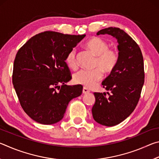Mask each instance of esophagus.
I'll use <instances>...</instances> for the list:
<instances>
[{
    "instance_id": "1",
    "label": "esophagus",
    "mask_w": 159,
    "mask_h": 159,
    "mask_svg": "<svg viewBox=\"0 0 159 159\" xmlns=\"http://www.w3.org/2000/svg\"><path fill=\"white\" fill-rule=\"evenodd\" d=\"M90 93V90L88 89V88H83V94H88V93Z\"/></svg>"
}]
</instances>
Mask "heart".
Masks as SVG:
<instances>
[{"instance_id": "1", "label": "heart", "mask_w": 159, "mask_h": 159, "mask_svg": "<svg viewBox=\"0 0 159 159\" xmlns=\"http://www.w3.org/2000/svg\"><path fill=\"white\" fill-rule=\"evenodd\" d=\"M85 47L96 57L95 67L97 69L88 71L80 70L74 74L73 80L75 83L86 88H92L103 77V73L109 74L116 66L118 57L114 50L109 49L108 43L101 38L94 37L85 43ZM76 50L72 49L67 54L66 62L72 69L77 68Z\"/></svg>"}]
</instances>
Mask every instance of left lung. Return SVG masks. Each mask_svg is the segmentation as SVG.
Here are the masks:
<instances>
[{
  "instance_id": "obj_1",
  "label": "left lung",
  "mask_w": 159,
  "mask_h": 159,
  "mask_svg": "<svg viewBox=\"0 0 159 159\" xmlns=\"http://www.w3.org/2000/svg\"><path fill=\"white\" fill-rule=\"evenodd\" d=\"M108 34L117 40L118 60L116 66L102 82L106 93H94L92 108L94 120L105 126L123 121L135 109L144 82V61L136 42L119 28L109 27L97 35Z\"/></svg>"
}]
</instances>
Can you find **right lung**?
<instances>
[{
  "mask_svg": "<svg viewBox=\"0 0 159 159\" xmlns=\"http://www.w3.org/2000/svg\"><path fill=\"white\" fill-rule=\"evenodd\" d=\"M85 36L45 31L31 38L18 50L12 83L24 111L37 123L59 122L69 102L81 95L82 85L65 84L71 79L65 61L69 51Z\"/></svg>",
  "mask_w": 159,
  "mask_h": 159,
  "instance_id": "1",
  "label": "right lung"
}]
</instances>
